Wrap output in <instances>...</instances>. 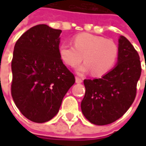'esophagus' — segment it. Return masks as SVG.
I'll return each instance as SVG.
<instances>
[{
    "mask_svg": "<svg viewBox=\"0 0 146 146\" xmlns=\"http://www.w3.org/2000/svg\"><path fill=\"white\" fill-rule=\"evenodd\" d=\"M76 82L77 83V84H81L82 82H83V80H82V79H80V77H77V76H76Z\"/></svg>",
    "mask_w": 146,
    "mask_h": 146,
    "instance_id": "1",
    "label": "esophagus"
}]
</instances>
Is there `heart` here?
<instances>
[{
  "instance_id": "b5f03b06",
  "label": "heart",
  "mask_w": 146,
  "mask_h": 146,
  "mask_svg": "<svg viewBox=\"0 0 146 146\" xmlns=\"http://www.w3.org/2000/svg\"><path fill=\"white\" fill-rule=\"evenodd\" d=\"M74 45L62 44L59 47V56L65 64L79 67L80 74L92 71L94 76H102L111 70L118 58L119 49L113 40L90 33H80L73 38Z\"/></svg>"
}]
</instances>
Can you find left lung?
Segmentation results:
<instances>
[{
	"instance_id": "1",
	"label": "left lung",
	"mask_w": 146,
	"mask_h": 146,
	"mask_svg": "<svg viewBox=\"0 0 146 146\" xmlns=\"http://www.w3.org/2000/svg\"><path fill=\"white\" fill-rule=\"evenodd\" d=\"M141 74L137 51L126 37L119 39L118 64L100 79L84 80L81 102L84 117L96 125L110 124L126 113L137 95Z\"/></svg>"
}]
</instances>
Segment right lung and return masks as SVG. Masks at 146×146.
I'll list each match as a JSON object with an SVG mask.
<instances>
[{
	"mask_svg": "<svg viewBox=\"0 0 146 146\" xmlns=\"http://www.w3.org/2000/svg\"><path fill=\"white\" fill-rule=\"evenodd\" d=\"M61 32L39 24L24 32L14 45L11 95L20 112L35 123L52 119L76 82L59 56Z\"/></svg>",
	"mask_w": 146,
	"mask_h": 146,
	"instance_id": "obj_1",
	"label": "right lung"
}]
</instances>
